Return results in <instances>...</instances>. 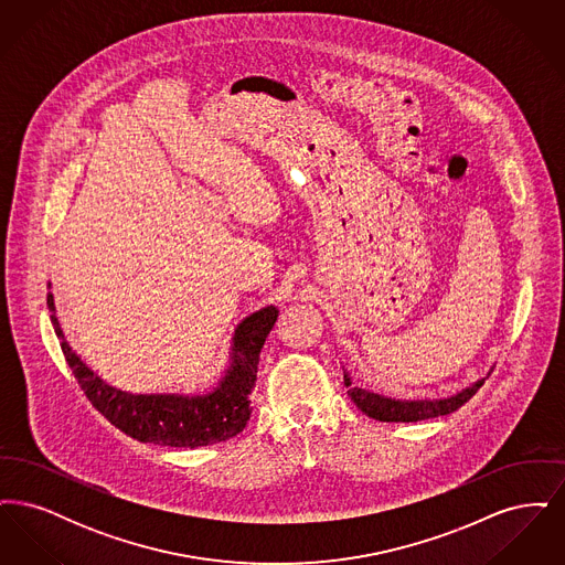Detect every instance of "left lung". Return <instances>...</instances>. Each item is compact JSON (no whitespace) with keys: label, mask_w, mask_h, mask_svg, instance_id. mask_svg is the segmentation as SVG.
I'll return each instance as SVG.
<instances>
[{"label":"left lung","mask_w":565,"mask_h":565,"mask_svg":"<svg viewBox=\"0 0 565 565\" xmlns=\"http://www.w3.org/2000/svg\"><path fill=\"white\" fill-rule=\"evenodd\" d=\"M343 381H345L351 401L362 413H366L369 417H373L376 422H394V424H411V422L431 419V417H438V415H449V413L457 411L461 404L468 403L484 383V379H479L477 383H472L470 387L457 392L456 396H449V398L398 401V398H387V396H381L375 392L355 387L351 383V376L348 373L343 375Z\"/></svg>","instance_id":"obj_1"}]
</instances>
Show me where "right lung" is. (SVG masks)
Returning <instances> with one entry per match:
<instances>
[{"label": "right lung", "mask_w": 565, "mask_h": 565, "mask_svg": "<svg viewBox=\"0 0 565 565\" xmlns=\"http://www.w3.org/2000/svg\"><path fill=\"white\" fill-rule=\"evenodd\" d=\"M51 288V284H49ZM54 332L82 392L111 426L139 443L164 447H207L231 440L243 431L252 408L249 394L256 385L260 350L279 311L270 305L247 316L235 330L231 364L207 394H129L95 375L63 339L54 316V298L46 296Z\"/></svg>", "instance_id": "obj_1"}]
</instances>
